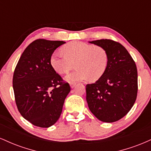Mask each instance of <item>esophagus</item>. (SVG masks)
I'll return each mask as SVG.
<instances>
[{
	"label": "esophagus",
	"instance_id": "34e87169",
	"mask_svg": "<svg viewBox=\"0 0 151 151\" xmlns=\"http://www.w3.org/2000/svg\"><path fill=\"white\" fill-rule=\"evenodd\" d=\"M76 84H77V83H76L75 81H72V82H70V86H71V87L74 88V86H75Z\"/></svg>",
	"mask_w": 151,
	"mask_h": 151
}]
</instances>
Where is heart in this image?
<instances>
[{"label":"heart","mask_w":151,"mask_h":151,"mask_svg":"<svg viewBox=\"0 0 151 151\" xmlns=\"http://www.w3.org/2000/svg\"><path fill=\"white\" fill-rule=\"evenodd\" d=\"M64 54L55 52L50 58L52 67L60 74H67L77 69L67 76L70 81L88 79L98 80L106 70L109 63L108 52L101 46L93 45L79 41L71 42L63 47Z\"/></svg>","instance_id":"b5f03b06"}]
</instances>
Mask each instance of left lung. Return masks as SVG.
I'll use <instances>...</instances> for the list:
<instances>
[{"label": "left lung", "mask_w": 151, "mask_h": 151, "mask_svg": "<svg viewBox=\"0 0 151 151\" xmlns=\"http://www.w3.org/2000/svg\"><path fill=\"white\" fill-rule=\"evenodd\" d=\"M106 50L105 73L86 84V101L93 115L104 122H115L129 113L136 100L138 72L134 60L121 43L109 39L90 42Z\"/></svg>", "instance_id": "left-lung-1"}]
</instances>
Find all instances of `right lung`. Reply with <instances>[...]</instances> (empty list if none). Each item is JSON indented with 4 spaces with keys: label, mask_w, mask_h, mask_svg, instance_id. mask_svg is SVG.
<instances>
[{
    "label": "right lung",
    "mask_w": 151,
    "mask_h": 151,
    "mask_svg": "<svg viewBox=\"0 0 151 151\" xmlns=\"http://www.w3.org/2000/svg\"><path fill=\"white\" fill-rule=\"evenodd\" d=\"M65 43L35 40L25 48L15 68V104L22 116L38 127L48 128L58 121L71 90L50 62L54 51Z\"/></svg>",
    "instance_id": "obj_1"
}]
</instances>
